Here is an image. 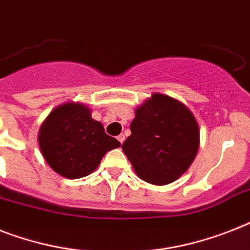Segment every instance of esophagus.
<instances>
[{
    "instance_id": "1",
    "label": "esophagus",
    "mask_w": 250,
    "mask_h": 250,
    "mask_svg": "<svg viewBox=\"0 0 250 250\" xmlns=\"http://www.w3.org/2000/svg\"><path fill=\"white\" fill-rule=\"evenodd\" d=\"M117 139H118V141L121 144H123V141H125V135H119L118 137H117Z\"/></svg>"
}]
</instances>
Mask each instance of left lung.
<instances>
[{
	"label": "left lung",
	"instance_id": "left-lung-1",
	"mask_svg": "<svg viewBox=\"0 0 250 250\" xmlns=\"http://www.w3.org/2000/svg\"><path fill=\"white\" fill-rule=\"evenodd\" d=\"M198 147L199 127L192 113L162 93H154L136 110L131 136L122 145L136 174L158 186L188 171Z\"/></svg>",
	"mask_w": 250,
	"mask_h": 250
}]
</instances>
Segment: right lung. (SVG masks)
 I'll return each instance as SVG.
<instances>
[{
  "label": "right lung",
  "mask_w": 250,
  "mask_h": 250,
  "mask_svg": "<svg viewBox=\"0 0 250 250\" xmlns=\"http://www.w3.org/2000/svg\"><path fill=\"white\" fill-rule=\"evenodd\" d=\"M41 153L56 173L81 178L92 173L109 150L121 143L105 133L83 104L66 103L50 113L38 133Z\"/></svg>",
  "instance_id": "1"
}]
</instances>
